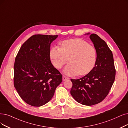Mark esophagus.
Here are the masks:
<instances>
[{"label":"esophagus","instance_id":"obj_1","mask_svg":"<svg viewBox=\"0 0 128 128\" xmlns=\"http://www.w3.org/2000/svg\"><path fill=\"white\" fill-rule=\"evenodd\" d=\"M69 79V78L68 77H67V76H62V80H63V81H66V80H68Z\"/></svg>","mask_w":128,"mask_h":128}]
</instances>
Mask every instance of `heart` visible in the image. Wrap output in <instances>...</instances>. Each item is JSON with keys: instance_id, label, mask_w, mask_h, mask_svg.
Masks as SVG:
<instances>
[{"instance_id": "b5f03b06", "label": "heart", "mask_w": 128, "mask_h": 128, "mask_svg": "<svg viewBox=\"0 0 128 128\" xmlns=\"http://www.w3.org/2000/svg\"><path fill=\"white\" fill-rule=\"evenodd\" d=\"M49 54L52 64L57 69L62 68L68 59L69 64L64 69L68 75L88 74L94 66L96 57L95 48L80 38L63 41L60 48H51Z\"/></svg>"}]
</instances>
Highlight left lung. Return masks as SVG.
I'll use <instances>...</instances> for the list:
<instances>
[{
    "mask_svg": "<svg viewBox=\"0 0 128 128\" xmlns=\"http://www.w3.org/2000/svg\"><path fill=\"white\" fill-rule=\"evenodd\" d=\"M90 38L96 52L94 67L83 77L71 79L72 86L70 90L76 101L89 106L98 104L105 99L116 76L113 54L108 45L96 34H91Z\"/></svg>",
    "mask_w": 128,
    "mask_h": 128,
    "instance_id": "left-lung-1",
    "label": "left lung"
}]
</instances>
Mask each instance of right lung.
I'll return each mask as SVG.
<instances>
[{
	"mask_svg": "<svg viewBox=\"0 0 128 128\" xmlns=\"http://www.w3.org/2000/svg\"><path fill=\"white\" fill-rule=\"evenodd\" d=\"M58 35L34 34L23 44L15 58L14 84L27 104L42 106L52 99L62 75L50 58V44Z\"/></svg>",
	"mask_w": 128,
	"mask_h": 128,
	"instance_id": "1",
	"label": "right lung"
}]
</instances>
